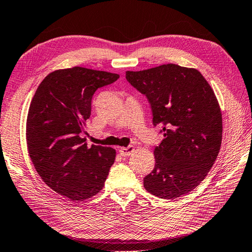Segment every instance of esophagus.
<instances>
[{
    "label": "esophagus",
    "instance_id": "1",
    "mask_svg": "<svg viewBox=\"0 0 252 252\" xmlns=\"http://www.w3.org/2000/svg\"><path fill=\"white\" fill-rule=\"evenodd\" d=\"M134 151V147L133 146H127V147H122L119 149V154L122 156V157H127L133 154Z\"/></svg>",
    "mask_w": 252,
    "mask_h": 252
}]
</instances>
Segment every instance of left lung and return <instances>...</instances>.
Returning a JSON list of instances; mask_svg holds the SVG:
<instances>
[{
	"label": "left lung",
	"instance_id": "1",
	"mask_svg": "<svg viewBox=\"0 0 252 252\" xmlns=\"http://www.w3.org/2000/svg\"><path fill=\"white\" fill-rule=\"evenodd\" d=\"M126 77L147 96L153 124L164 136L145 189L167 200L187 194L205 179L221 147L222 115L214 90L197 69L173 63L127 71Z\"/></svg>",
	"mask_w": 252,
	"mask_h": 252
}]
</instances>
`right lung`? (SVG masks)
Listing matches in <instances>:
<instances>
[{
	"mask_svg": "<svg viewBox=\"0 0 252 252\" xmlns=\"http://www.w3.org/2000/svg\"><path fill=\"white\" fill-rule=\"evenodd\" d=\"M118 74L80 66L57 69L39 84L27 118V146L44 183L62 196L84 201L103 189L116 150L81 137L98 88Z\"/></svg>",
	"mask_w": 252,
	"mask_h": 252,
	"instance_id": "1",
	"label": "right lung"
}]
</instances>
